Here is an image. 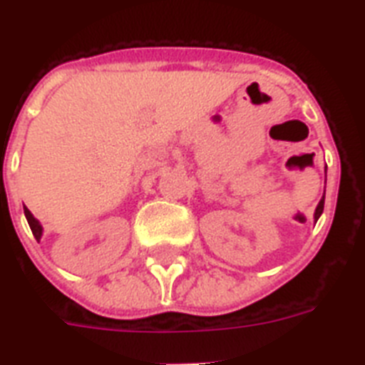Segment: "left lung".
<instances>
[{"label": "left lung", "mask_w": 365, "mask_h": 365, "mask_svg": "<svg viewBox=\"0 0 365 365\" xmlns=\"http://www.w3.org/2000/svg\"><path fill=\"white\" fill-rule=\"evenodd\" d=\"M322 210H324V197H322V198H321V202L317 204L315 215H313V217H315V221H319V217H321V213H322Z\"/></svg>", "instance_id": "left-lung-1"}]
</instances>
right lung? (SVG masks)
Wrapping results in <instances>:
<instances>
[{
  "instance_id": "add662e5",
  "label": "right lung",
  "mask_w": 365,
  "mask_h": 365,
  "mask_svg": "<svg viewBox=\"0 0 365 365\" xmlns=\"http://www.w3.org/2000/svg\"><path fill=\"white\" fill-rule=\"evenodd\" d=\"M24 213H26V219H28V225L29 229H31V232H34V236L37 240H41V236H43V227H41V223L34 217V213L29 212L28 208H24Z\"/></svg>"
}]
</instances>
